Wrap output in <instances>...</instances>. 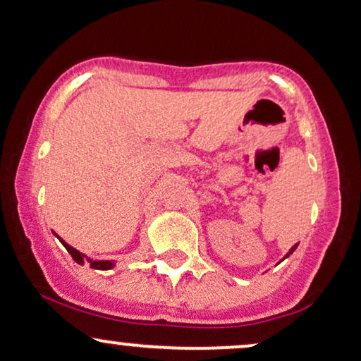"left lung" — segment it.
<instances>
[{"label":"left lung","mask_w":361,"mask_h":361,"mask_svg":"<svg viewBox=\"0 0 361 361\" xmlns=\"http://www.w3.org/2000/svg\"><path fill=\"white\" fill-rule=\"evenodd\" d=\"M296 247H298V244H295V246H293V247H291V251H289V252H288V255H286V257H288L289 255H291V252H293V251H295V249H296Z\"/></svg>","instance_id":"1"}]
</instances>
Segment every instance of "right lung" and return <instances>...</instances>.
Returning a JSON list of instances; mask_svg holds the SVG:
<instances>
[{
  "mask_svg": "<svg viewBox=\"0 0 361 361\" xmlns=\"http://www.w3.org/2000/svg\"><path fill=\"white\" fill-rule=\"evenodd\" d=\"M60 241L63 243V246L66 247V251H68L70 255H72L73 259L77 261L78 264H83V255H82V252L77 251V249L72 247V246H68V244H66L63 239H60ZM88 262H90V268H93V269H110L114 266L112 261H92V259H88Z\"/></svg>",
  "mask_w": 361,
  "mask_h": 361,
  "instance_id": "obj_1",
  "label": "right lung"
}]
</instances>
